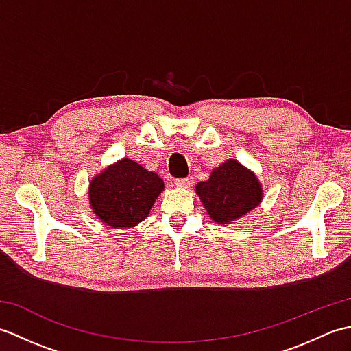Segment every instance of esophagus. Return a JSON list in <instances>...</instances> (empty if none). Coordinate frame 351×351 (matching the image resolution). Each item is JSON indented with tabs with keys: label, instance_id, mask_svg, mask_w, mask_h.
<instances>
[{
	"label": "esophagus",
	"instance_id": "obj_1",
	"mask_svg": "<svg viewBox=\"0 0 351 351\" xmlns=\"http://www.w3.org/2000/svg\"><path fill=\"white\" fill-rule=\"evenodd\" d=\"M193 184V178H176L175 180V185L176 187H184V189H189L190 185Z\"/></svg>",
	"mask_w": 351,
	"mask_h": 351
}]
</instances>
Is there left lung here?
Wrapping results in <instances>:
<instances>
[{
	"mask_svg": "<svg viewBox=\"0 0 351 351\" xmlns=\"http://www.w3.org/2000/svg\"><path fill=\"white\" fill-rule=\"evenodd\" d=\"M196 191L210 217L221 225L253 210L263 196L256 176L235 160L214 169L210 180L196 185Z\"/></svg>",
	"mask_w": 351,
	"mask_h": 351,
	"instance_id": "8db88e82",
	"label": "left lung"
}]
</instances>
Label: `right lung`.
<instances>
[{"mask_svg": "<svg viewBox=\"0 0 351 351\" xmlns=\"http://www.w3.org/2000/svg\"><path fill=\"white\" fill-rule=\"evenodd\" d=\"M162 189L158 175L123 158L95 178L88 197L93 213L104 223L125 229L146 219Z\"/></svg>", "mask_w": 351, "mask_h": 351, "instance_id": "obj_1", "label": "right lung"}]
</instances>
